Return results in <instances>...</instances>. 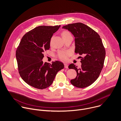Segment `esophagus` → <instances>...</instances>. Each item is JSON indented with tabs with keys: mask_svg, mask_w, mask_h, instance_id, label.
I'll return each instance as SVG.
<instances>
[{
	"mask_svg": "<svg viewBox=\"0 0 121 121\" xmlns=\"http://www.w3.org/2000/svg\"><path fill=\"white\" fill-rule=\"evenodd\" d=\"M64 67L65 68H67V69L68 68V65L67 63H64Z\"/></svg>",
	"mask_w": 121,
	"mask_h": 121,
	"instance_id": "1",
	"label": "esophagus"
}]
</instances>
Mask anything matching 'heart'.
<instances>
[{
	"instance_id": "1",
	"label": "heart",
	"mask_w": 121,
	"mask_h": 121,
	"mask_svg": "<svg viewBox=\"0 0 121 121\" xmlns=\"http://www.w3.org/2000/svg\"><path fill=\"white\" fill-rule=\"evenodd\" d=\"M62 35L63 38L71 36V34L67 31H63L62 33ZM70 54L71 52L69 51H61L58 52V56L60 60H66L68 58L69 56L70 55Z\"/></svg>"
}]
</instances>
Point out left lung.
Wrapping results in <instances>:
<instances>
[{
    "mask_svg": "<svg viewBox=\"0 0 121 121\" xmlns=\"http://www.w3.org/2000/svg\"><path fill=\"white\" fill-rule=\"evenodd\" d=\"M62 28L74 36L75 52L84 56L81 57L80 68L73 63L69 66L77 72L76 77L70 83L78 88L88 87L98 79L104 67L105 50L102 40L97 32L82 23L69 24Z\"/></svg>",
    "mask_w": 121,
    "mask_h": 121,
    "instance_id": "1",
    "label": "left lung"
}]
</instances>
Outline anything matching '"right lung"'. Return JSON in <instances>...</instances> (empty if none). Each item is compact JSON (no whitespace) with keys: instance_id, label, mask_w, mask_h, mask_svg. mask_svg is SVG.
Returning a JSON list of instances; mask_svg holds the SVG:
<instances>
[{"instance_id":"obj_1","label":"right lung","mask_w":121,"mask_h":121,"mask_svg":"<svg viewBox=\"0 0 121 121\" xmlns=\"http://www.w3.org/2000/svg\"><path fill=\"white\" fill-rule=\"evenodd\" d=\"M60 25L40 26L23 36L16 57L18 72L23 80L35 88L44 89L52 83L57 72L64 67L59 61L43 63L44 52L49 50L51 38Z\"/></svg>"}]
</instances>
